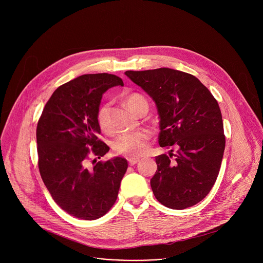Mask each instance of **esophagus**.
Returning <instances> with one entry per match:
<instances>
[{"instance_id":"1","label":"esophagus","mask_w":263,"mask_h":263,"mask_svg":"<svg viewBox=\"0 0 263 263\" xmlns=\"http://www.w3.org/2000/svg\"><path fill=\"white\" fill-rule=\"evenodd\" d=\"M128 162L130 165H134L137 162H139V159L138 158H128Z\"/></svg>"}]
</instances>
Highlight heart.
<instances>
[{
	"mask_svg": "<svg viewBox=\"0 0 263 263\" xmlns=\"http://www.w3.org/2000/svg\"><path fill=\"white\" fill-rule=\"evenodd\" d=\"M125 102L129 109L137 114L138 110L147 105V101L144 97L139 93L132 92L125 97ZM97 123L100 129L104 132L109 130V104H102L97 111L96 115ZM151 134L146 130H138L131 133H124L119 135L112 141V149L117 155L125 156L128 158L139 157L143 155L148 147V141Z\"/></svg>",
	"mask_w": 263,
	"mask_h": 263,
	"instance_id": "b5f03b06",
	"label": "heart"
}]
</instances>
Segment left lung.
Returning <instances> with one entry per match:
<instances>
[{"instance_id": "left-lung-1", "label": "left lung", "mask_w": 263, "mask_h": 263, "mask_svg": "<svg viewBox=\"0 0 263 263\" xmlns=\"http://www.w3.org/2000/svg\"><path fill=\"white\" fill-rule=\"evenodd\" d=\"M125 73L157 105L160 146L178 147L174 157L155 158V198L177 210L198 204L216 181L226 144L217 101L198 78L184 71L161 67Z\"/></svg>"}]
</instances>
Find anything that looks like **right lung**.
Here are the masks:
<instances>
[{"mask_svg": "<svg viewBox=\"0 0 263 263\" xmlns=\"http://www.w3.org/2000/svg\"><path fill=\"white\" fill-rule=\"evenodd\" d=\"M124 86L107 72L88 73L59 86L47 102L36 128L39 168L56 204L82 219L105 215L117 201L126 159H100L109 146L99 138L96 115L103 93Z\"/></svg>", "mask_w": 263, "mask_h": 263, "instance_id": "obj_1", "label": "right lung"}]
</instances>
